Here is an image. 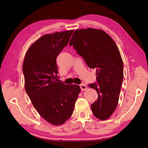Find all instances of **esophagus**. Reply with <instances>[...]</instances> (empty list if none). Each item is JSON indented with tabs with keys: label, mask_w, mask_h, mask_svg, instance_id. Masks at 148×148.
Segmentation results:
<instances>
[{
	"label": "esophagus",
	"mask_w": 148,
	"mask_h": 148,
	"mask_svg": "<svg viewBox=\"0 0 148 148\" xmlns=\"http://www.w3.org/2000/svg\"><path fill=\"white\" fill-rule=\"evenodd\" d=\"M79 86L82 91H85V90H86L87 88V87L85 84H81Z\"/></svg>",
	"instance_id": "34e87169"
}]
</instances>
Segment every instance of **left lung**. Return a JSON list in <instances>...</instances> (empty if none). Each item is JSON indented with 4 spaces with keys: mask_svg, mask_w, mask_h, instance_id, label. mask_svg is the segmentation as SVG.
Returning a JSON list of instances; mask_svg holds the SVG:
<instances>
[{
    "mask_svg": "<svg viewBox=\"0 0 148 148\" xmlns=\"http://www.w3.org/2000/svg\"><path fill=\"white\" fill-rule=\"evenodd\" d=\"M69 46H73L90 69L97 70L98 84L88 85L98 92L91 110L99 119H108L118 104L123 79V62L118 47L106 32L93 28L76 30Z\"/></svg>",
    "mask_w": 148,
    "mask_h": 148,
    "instance_id": "obj_1",
    "label": "left lung"
}]
</instances>
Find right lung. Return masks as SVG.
Listing matches in <instances>:
<instances>
[{"label": "right lung", "instance_id": "right-lung-1", "mask_svg": "<svg viewBox=\"0 0 148 148\" xmlns=\"http://www.w3.org/2000/svg\"><path fill=\"white\" fill-rule=\"evenodd\" d=\"M73 32L43 35L29 47L23 61L27 93L40 116L53 125H61L71 117L81 91L77 85L59 82L57 75V57Z\"/></svg>", "mask_w": 148, "mask_h": 148}]
</instances>
